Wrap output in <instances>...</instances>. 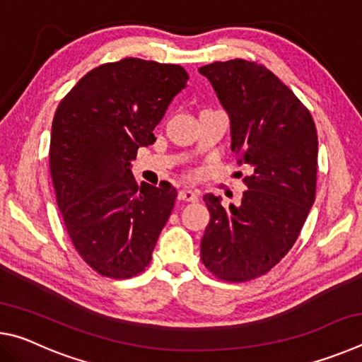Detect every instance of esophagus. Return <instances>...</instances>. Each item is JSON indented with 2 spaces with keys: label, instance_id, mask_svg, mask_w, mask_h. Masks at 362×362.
<instances>
[{
  "label": "esophagus",
  "instance_id": "obj_1",
  "mask_svg": "<svg viewBox=\"0 0 362 362\" xmlns=\"http://www.w3.org/2000/svg\"><path fill=\"white\" fill-rule=\"evenodd\" d=\"M179 199L187 201V203H198L199 201V193L192 192V189H182L179 192Z\"/></svg>",
  "mask_w": 362,
  "mask_h": 362
}]
</instances>
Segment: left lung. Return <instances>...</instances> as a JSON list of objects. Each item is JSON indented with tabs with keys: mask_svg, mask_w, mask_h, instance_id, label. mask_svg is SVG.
Returning a JSON list of instances; mask_svg holds the SVG:
<instances>
[{
	"mask_svg": "<svg viewBox=\"0 0 362 362\" xmlns=\"http://www.w3.org/2000/svg\"><path fill=\"white\" fill-rule=\"evenodd\" d=\"M231 124V150L246 166L241 204L206 194L211 220L201 260L214 276L246 283L268 273L289 252L316 196L317 134L297 95L265 65L243 59L199 69Z\"/></svg>",
	"mask_w": 362,
	"mask_h": 362,
	"instance_id": "8db88e82",
	"label": "left lung"
}]
</instances>
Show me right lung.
Masks as SVG:
<instances>
[{"label": "right lung", "instance_id": "right-lung-1", "mask_svg": "<svg viewBox=\"0 0 362 362\" xmlns=\"http://www.w3.org/2000/svg\"><path fill=\"white\" fill-rule=\"evenodd\" d=\"M187 81L180 65L127 57L86 73L56 110L49 168L57 206L76 252L102 276L127 279L150 265L177 189L139 187L129 161L155 142Z\"/></svg>", "mask_w": 362, "mask_h": 362}]
</instances>
